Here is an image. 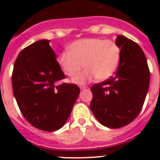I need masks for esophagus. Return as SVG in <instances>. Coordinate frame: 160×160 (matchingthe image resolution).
Returning a JSON list of instances; mask_svg holds the SVG:
<instances>
[{
	"label": "esophagus",
	"instance_id": "1",
	"mask_svg": "<svg viewBox=\"0 0 160 160\" xmlns=\"http://www.w3.org/2000/svg\"><path fill=\"white\" fill-rule=\"evenodd\" d=\"M80 89L81 90H86V89H88V87H87V86H85V85H80Z\"/></svg>",
	"mask_w": 160,
	"mask_h": 160
}]
</instances>
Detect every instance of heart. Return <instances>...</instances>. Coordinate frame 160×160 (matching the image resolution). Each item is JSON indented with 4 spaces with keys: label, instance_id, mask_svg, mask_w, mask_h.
<instances>
[{
    "label": "heart",
    "instance_id": "b5f03b06",
    "mask_svg": "<svg viewBox=\"0 0 160 160\" xmlns=\"http://www.w3.org/2000/svg\"><path fill=\"white\" fill-rule=\"evenodd\" d=\"M63 51L58 62L65 75L74 76L84 66L73 82L82 85L97 77L109 79L116 70L120 60V49L114 41L102 38H85L74 41Z\"/></svg>",
    "mask_w": 160,
    "mask_h": 160
}]
</instances>
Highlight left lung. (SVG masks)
<instances>
[{
  "label": "left lung",
  "instance_id": "left-lung-1",
  "mask_svg": "<svg viewBox=\"0 0 160 160\" xmlns=\"http://www.w3.org/2000/svg\"><path fill=\"white\" fill-rule=\"evenodd\" d=\"M115 43L120 49V60L114 76L90 90L91 111L104 126L117 129L134 120L144 105L149 85V70L140 46L124 36Z\"/></svg>",
  "mask_w": 160,
  "mask_h": 160
}]
</instances>
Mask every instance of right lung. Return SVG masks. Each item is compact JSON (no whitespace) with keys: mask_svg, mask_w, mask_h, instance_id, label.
Masks as SVG:
<instances>
[{"mask_svg":"<svg viewBox=\"0 0 160 160\" xmlns=\"http://www.w3.org/2000/svg\"><path fill=\"white\" fill-rule=\"evenodd\" d=\"M65 78L49 40L36 41L19 54L12 72V89L20 110L31 125L53 132L65 124L80 88L56 84Z\"/></svg>","mask_w":160,"mask_h":160,"instance_id":"add662e5","label":"right lung"}]
</instances>
